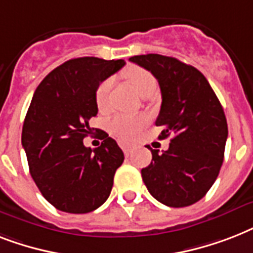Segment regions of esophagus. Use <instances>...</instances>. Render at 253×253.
I'll return each mask as SVG.
<instances>
[{
	"instance_id": "obj_1",
	"label": "esophagus",
	"mask_w": 253,
	"mask_h": 253,
	"mask_svg": "<svg viewBox=\"0 0 253 253\" xmlns=\"http://www.w3.org/2000/svg\"><path fill=\"white\" fill-rule=\"evenodd\" d=\"M119 147L122 148L123 152H125V155H128L132 151V148H134V146L132 144H130V143H126V142H119Z\"/></svg>"
}]
</instances>
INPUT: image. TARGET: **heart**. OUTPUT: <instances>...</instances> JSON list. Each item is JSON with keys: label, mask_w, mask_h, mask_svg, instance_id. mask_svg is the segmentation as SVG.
I'll use <instances>...</instances> for the list:
<instances>
[{"label": "heart", "mask_w": 253, "mask_h": 253, "mask_svg": "<svg viewBox=\"0 0 253 253\" xmlns=\"http://www.w3.org/2000/svg\"><path fill=\"white\" fill-rule=\"evenodd\" d=\"M123 76L135 91L142 97H148L156 89V80L148 71L139 67H128L123 71ZM111 80L106 79L98 85L95 90V105L99 111L107 110V94L110 90ZM146 125V118L143 117H130V115H115L109 122V131L118 139L128 140L135 138L138 132Z\"/></svg>", "instance_id": "1"}]
</instances>
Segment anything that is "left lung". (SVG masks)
Returning a JSON list of instances; mask_svg holds the SVG:
<instances>
[{
	"label": "left lung",
	"instance_id": "left-lung-1",
	"mask_svg": "<svg viewBox=\"0 0 253 253\" xmlns=\"http://www.w3.org/2000/svg\"><path fill=\"white\" fill-rule=\"evenodd\" d=\"M150 71L162 90L156 126L159 139L170 136L163 154L152 150V162L142 169L151 196L169 208L196 204L209 192L223 163L228 128L223 107L206 77L197 68L158 53L130 57Z\"/></svg>",
	"mask_w": 253,
	"mask_h": 253
}]
</instances>
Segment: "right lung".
<instances>
[{"mask_svg": "<svg viewBox=\"0 0 253 253\" xmlns=\"http://www.w3.org/2000/svg\"><path fill=\"white\" fill-rule=\"evenodd\" d=\"M125 64L122 59H72L49 72L34 93L22 147L38 189L60 211L90 212L110 196L115 170L125 160L122 150L106 132L94 150L83 140L98 113L97 87Z\"/></svg>", "mask_w": 253, "mask_h": 253, "instance_id": "obj_1", "label": "right lung"}]
</instances>
